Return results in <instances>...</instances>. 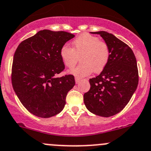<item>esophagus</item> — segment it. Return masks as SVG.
Returning <instances> with one entry per match:
<instances>
[{
  "instance_id": "obj_1",
  "label": "esophagus",
  "mask_w": 151,
  "mask_h": 151,
  "mask_svg": "<svg viewBox=\"0 0 151 151\" xmlns=\"http://www.w3.org/2000/svg\"><path fill=\"white\" fill-rule=\"evenodd\" d=\"M81 80V78H80V77H75V81H76V83H78Z\"/></svg>"
}]
</instances>
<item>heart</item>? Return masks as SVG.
<instances>
[{
    "label": "heart",
    "instance_id": "heart-1",
    "mask_svg": "<svg viewBox=\"0 0 151 151\" xmlns=\"http://www.w3.org/2000/svg\"><path fill=\"white\" fill-rule=\"evenodd\" d=\"M73 48L67 45L60 49V57L65 66L74 68L81 60V63L70 73L77 77H85L93 71L99 73L106 67L111 56L107 43L98 37L88 33L82 34L72 42Z\"/></svg>",
    "mask_w": 151,
    "mask_h": 151
}]
</instances>
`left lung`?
I'll use <instances>...</instances> for the list:
<instances>
[{
  "label": "left lung",
  "instance_id": "left-lung-1",
  "mask_svg": "<svg viewBox=\"0 0 151 151\" xmlns=\"http://www.w3.org/2000/svg\"><path fill=\"white\" fill-rule=\"evenodd\" d=\"M100 35L108 45L111 56L100 74L89 80L91 88L83 100L90 112L109 117L120 112L131 99L139 83L137 60L132 49L107 32Z\"/></svg>",
  "mask_w": 151,
  "mask_h": 151
}]
</instances>
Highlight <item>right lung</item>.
<instances>
[{
    "label": "right lung",
    "mask_w": 151,
    "mask_h": 151,
    "mask_svg": "<svg viewBox=\"0 0 151 151\" xmlns=\"http://www.w3.org/2000/svg\"><path fill=\"white\" fill-rule=\"evenodd\" d=\"M74 35L41 30L19 44L13 57L12 84L23 106L35 116L49 118L63 109L75 85L72 74L56 77L65 69L60 49Z\"/></svg>",
    "instance_id": "1"
}]
</instances>
